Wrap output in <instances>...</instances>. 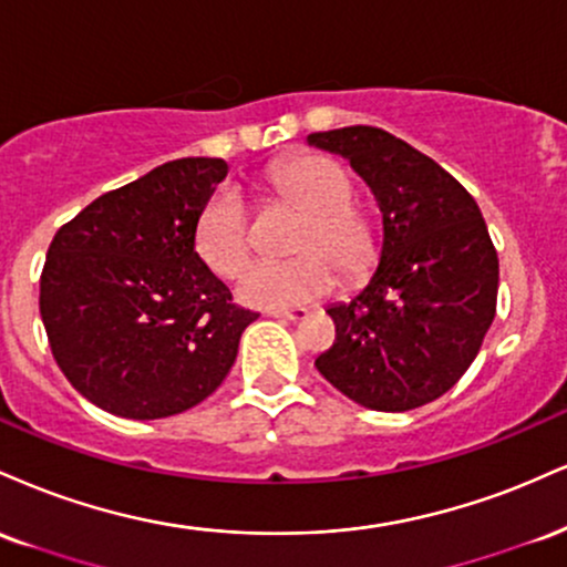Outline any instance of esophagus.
<instances>
[{"label": "esophagus", "instance_id": "obj_1", "mask_svg": "<svg viewBox=\"0 0 567 567\" xmlns=\"http://www.w3.org/2000/svg\"><path fill=\"white\" fill-rule=\"evenodd\" d=\"M268 316L270 318H284V321H302V318L310 316V310L308 308H289V310L276 308V310H268Z\"/></svg>", "mask_w": 567, "mask_h": 567}]
</instances>
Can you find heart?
Segmentation results:
<instances>
[{"label": "heart", "instance_id": "b5f03b06", "mask_svg": "<svg viewBox=\"0 0 567 567\" xmlns=\"http://www.w3.org/2000/svg\"><path fill=\"white\" fill-rule=\"evenodd\" d=\"M270 188L305 212L295 259H259L244 270L238 297L257 308H291L326 297L337 268L355 278L374 262V233L350 204L352 183L334 158L305 153L270 172ZM196 251L217 276L233 278L251 255V209L236 185H223L196 219Z\"/></svg>", "mask_w": 567, "mask_h": 567}]
</instances>
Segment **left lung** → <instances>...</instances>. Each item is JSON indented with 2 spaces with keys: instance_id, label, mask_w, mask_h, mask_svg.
<instances>
[{
  "instance_id": "8db88e82",
  "label": "left lung",
  "mask_w": 567,
  "mask_h": 567,
  "mask_svg": "<svg viewBox=\"0 0 567 567\" xmlns=\"http://www.w3.org/2000/svg\"><path fill=\"white\" fill-rule=\"evenodd\" d=\"M374 190L384 241L379 268L348 305H331L337 339L318 371L350 401L411 411L449 392L496 316L498 257L467 188L379 126L312 132Z\"/></svg>"
}]
</instances>
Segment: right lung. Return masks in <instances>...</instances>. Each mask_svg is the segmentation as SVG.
<instances>
[{"label":"right lung","mask_w":567,"mask_h":567,"mask_svg":"<svg viewBox=\"0 0 567 567\" xmlns=\"http://www.w3.org/2000/svg\"><path fill=\"white\" fill-rule=\"evenodd\" d=\"M228 175L223 158H177L84 206L55 233L39 312L60 371L126 419L183 414L228 377L259 312L196 251V219Z\"/></svg>","instance_id":"add662e5"}]
</instances>
